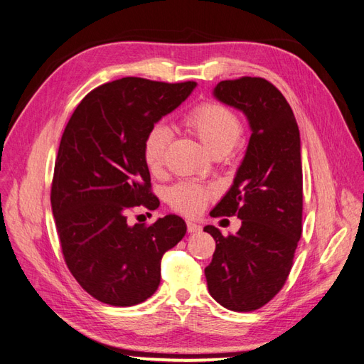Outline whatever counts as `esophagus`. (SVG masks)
Returning <instances> with one entry per match:
<instances>
[{
	"label": "esophagus",
	"instance_id": "1",
	"mask_svg": "<svg viewBox=\"0 0 364 364\" xmlns=\"http://www.w3.org/2000/svg\"><path fill=\"white\" fill-rule=\"evenodd\" d=\"M201 230V225H198V224H195V222H187V231L189 232H196V231H199Z\"/></svg>",
	"mask_w": 364,
	"mask_h": 364
}]
</instances>
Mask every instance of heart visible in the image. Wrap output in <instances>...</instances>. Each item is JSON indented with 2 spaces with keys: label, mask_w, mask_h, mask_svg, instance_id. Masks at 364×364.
<instances>
[{
  "label": "heart",
  "mask_w": 364,
  "mask_h": 364,
  "mask_svg": "<svg viewBox=\"0 0 364 364\" xmlns=\"http://www.w3.org/2000/svg\"><path fill=\"white\" fill-rule=\"evenodd\" d=\"M184 125L201 140L210 154H227L242 134V124L237 114L225 105L216 102L201 104L186 114ZM171 133L165 125L149 128L144 140V159L151 172H159L165 165ZM212 192L207 187L193 183H180L169 191V203L173 210L195 216L203 212Z\"/></svg>",
  "instance_id": "heart-1"
}]
</instances>
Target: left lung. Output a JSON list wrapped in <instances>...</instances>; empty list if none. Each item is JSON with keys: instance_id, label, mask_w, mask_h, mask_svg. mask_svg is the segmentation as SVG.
<instances>
[{"instance_id": "obj_1", "label": "left lung", "mask_w": 364, "mask_h": 364, "mask_svg": "<svg viewBox=\"0 0 364 364\" xmlns=\"http://www.w3.org/2000/svg\"><path fill=\"white\" fill-rule=\"evenodd\" d=\"M213 97L240 110L251 128L245 157L213 216L236 215L242 227L216 240L205 267L207 287L222 307L252 311L284 286L302 232V163L299 128L289 102L259 77L225 80Z\"/></svg>"}]
</instances>
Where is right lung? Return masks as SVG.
Masks as SVG:
<instances>
[{"label": "right lung", "mask_w": 364, "mask_h": 364, "mask_svg": "<svg viewBox=\"0 0 364 364\" xmlns=\"http://www.w3.org/2000/svg\"><path fill=\"white\" fill-rule=\"evenodd\" d=\"M195 81L125 77L83 98L58 146L51 207L69 271L89 295L114 307L146 301L160 284V262L186 234L177 215L130 225L133 207L156 210L144 140L187 100Z\"/></svg>", "instance_id": "add662e5"}]
</instances>
